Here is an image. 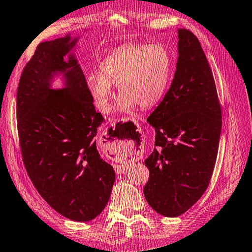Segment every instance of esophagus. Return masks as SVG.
I'll use <instances>...</instances> for the list:
<instances>
[{
  "label": "esophagus",
  "instance_id": "esophagus-1",
  "mask_svg": "<svg viewBox=\"0 0 252 252\" xmlns=\"http://www.w3.org/2000/svg\"><path fill=\"white\" fill-rule=\"evenodd\" d=\"M117 141H118V140H117ZM120 146H122V148H125V146H127L126 140H120V141H119V150H120ZM126 168H127L126 164H117V165H114V169H116V172L117 173L126 172Z\"/></svg>",
  "mask_w": 252,
  "mask_h": 252
}]
</instances>
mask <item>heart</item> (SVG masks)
I'll return each mask as SVG.
<instances>
[{
	"mask_svg": "<svg viewBox=\"0 0 252 252\" xmlns=\"http://www.w3.org/2000/svg\"><path fill=\"white\" fill-rule=\"evenodd\" d=\"M172 59L161 44L129 43L111 52L100 64V74L88 76L89 92L102 113H108L114 97L112 85H118L119 109L125 112L139 105H156L169 84Z\"/></svg>",
	"mask_w": 252,
	"mask_h": 252,
	"instance_id": "1",
	"label": "heart"
}]
</instances>
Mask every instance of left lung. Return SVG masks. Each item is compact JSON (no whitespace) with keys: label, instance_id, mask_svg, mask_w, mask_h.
<instances>
[{"label":"left lung","instance_id":"left-lung-1","mask_svg":"<svg viewBox=\"0 0 252 252\" xmlns=\"http://www.w3.org/2000/svg\"><path fill=\"white\" fill-rule=\"evenodd\" d=\"M179 57L171 87L148 118L155 150L144 161L150 177L143 193L153 210L178 217L201 198L215 169L221 106L211 67L198 37L179 29Z\"/></svg>","mask_w":252,"mask_h":252}]
</instances>
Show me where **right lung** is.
<instances>
[{
  "instance_id": "obj_1",
  "label": "right lung",
  "mask_w": 252,
  "mask_h": 252,
  "mask_svg": "<svg viewBox=\"0 0 252 252\" xmlns=\"http://www.w3.org/2000/svg\"><path fill=\"white\" fill-rule=\"evenodd\" d=\"M75 42L66 35L36 46L20 78L16 119L24 167L37 192L65 218L90 221L108 203L116 172L97 152L104 119L83 72L73 55L63 60ZM58 70L67 81L55 92L49 80Z\"/></svg>"
}]
</instances>
